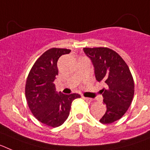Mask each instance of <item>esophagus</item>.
Masks as SVG:
<instances>
[{
  "label": "esophagus",
  "mask_w": 150,
  "mask_h": 150,
  "mask_svg": "<svg viewBox=\"0 0 150 150\" xmlns=\"http://www.w3.org/2000/svg\"><path fill=\"white\" fill-rule=\"evenodd\" d=\"M83 98L85 100H86V101H88V102L93 101V99L91 98H86V97H83Z\"/></svg>",
  "instance_id": "1"
}]
</instances>
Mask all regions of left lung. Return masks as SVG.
<instances>
[{"instance_id":"left-lung-1","label":"left lung","mask_w":150,"mask_h":150,"mask_svg":"<svg viewBox=\"0 0 150 150\" xmlns=\"http://www.w3.org/2000/svg\"><path fill=\"white\" fill-rule=\"evenodd\" d=\"M95 69V78L104 82L101 90L103 103L107 110L99 121L110 124L122 117L132 104L134 83L127 64L118 53L106 47L83 48Z\"/></svg>"}]
</instances>
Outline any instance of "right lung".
Listing matches in <instances>:
<instances>
[{"instance_id":"right-lung-1","label":"right lung","mask_w":150,"mask_h":150,"mask_svg":"<svg viewBox=\"0 0 150 150\" xmlns=\"http://www.w3.org/2000/svg\"><path fill=\"white\" fill-rule=\"evenodd\" d=\"M70 52L59 48L46 51L34 64L26 80L25 97L30 111L38 121L53 128L66 121L73 100L80 98L79 94L58 92L54 84L59 74L58 60Z\"/></svg>"}]
</instances>
